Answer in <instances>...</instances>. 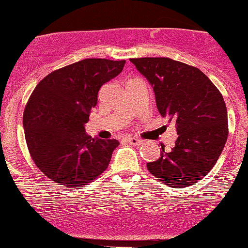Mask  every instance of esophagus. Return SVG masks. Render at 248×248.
<instances>
[{"label": "esophagus", "instance_id": "esophagus-1", "mask_svg": "<svg viewBox=\"0 0 248 248\" xmlns=\"http://www.w3.org/2000/svg\"><path fill=\"white\" fill-rule=\"evenodd\" d=\"M125 140H126L129 143H131V145H134V146H139L142 143L141 139L134 138V137H127V138H125Z\"/></svg>", "mask_w": 248, "mask_h": 248}]
</instances>
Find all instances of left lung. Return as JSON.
<instances>
[{
	"mask_svg": "<svg viewBox=\"0 0 248 248\" xmlns=\"http://www.w3.org/2000/svg\"><path fill=\"white\" fill-rule=\"evenodd\" d=\"M149 81L162 117L176 123L175 147L147 169L172 187H187L202 179L228 139V111L221 92L202 71L168 57L131 59Z\"/></svg>",
	"mask_w": 248,
	"mask_h": 248,
	"instance_id": "1",
	"label": "left lung"
}]
</instances>
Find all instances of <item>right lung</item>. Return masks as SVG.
Listing matches in <instances>:
<instances>
[{
  "mask_svg": "<svg viewBox=\"0 0 248 248\" xmlns=\"http://www.w3.org/2000/svg\"><path fill=\"white\" fill-rule=\"evenodd\" d=\"M125 61L86 59L55 70L36 85L23 124L27 148L48 178L69 188L92 183L109 166L116 139L85 132L101 86L122 72Z\"/></svg>",
  "mask_w": 248,
  "mask_h": 248,
  "instance_id": "obj_1",
  "label": "right lung"
}]
</instances>
